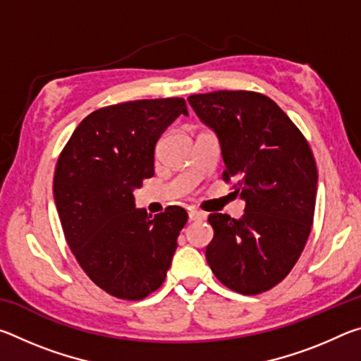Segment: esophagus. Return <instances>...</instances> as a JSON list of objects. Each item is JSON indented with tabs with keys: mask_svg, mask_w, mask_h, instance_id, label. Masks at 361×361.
Returning a JSON list of instances; mask_svg holds the SVG:
<instances>
[{
	"mask_svg": "<svg viewBox=\"0 0 361 361\" xmlns=\"http://www.w3.org/2000/svg\"><path fill=\"white\" fill-rule=\"evenodd\" d=\"M205 218H207V215L204 212H199V210L189 212V219H191V221H204Z\"/></svg>",
	"mask_w": 361,
	"mask_h": 361,
	"instance_id": "1",
	"label": "esophagus"
}]
</instances>
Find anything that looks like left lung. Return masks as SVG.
<instances>
[{"instance_id":"left-lung-1","label":"left lung","mask_w":361,"mask_h":361,"mask_svg":"<svg viewBox=\"0 0 361 361\" xmlns=\"http://www.w3.org/2000/svg\"><path fill=\"white\" fill-rule=\"evenodd\" d=\"M216 132L223 180L245 200L234 219L212 213L205 250L215 277L240 295H259L288 276L314 223L317 164L312 149L276 102L252 90H218L188 99Z\"/></svg>"}]
</instances>
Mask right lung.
<instances>
[{
  "instance_id": "add662e5",
  "label": "right lung",
  "mask_w": 361,
  "mask_h": 361,
  "mask_svg": "<svg viewBox=\"0 0 361 361\" xmlns=\"http://www.w3.org/2000/svg\"><path fill=\"white\" fill-rule=\"evenodd\" d=\"M188 114L185 99L135 100L90 113L59 156L54 197L66 243L108 295L140 301L166 280L188 213L170 205L148 216L133 189L154 175L162 132Z\"/></svg>"
}]
</instances>
